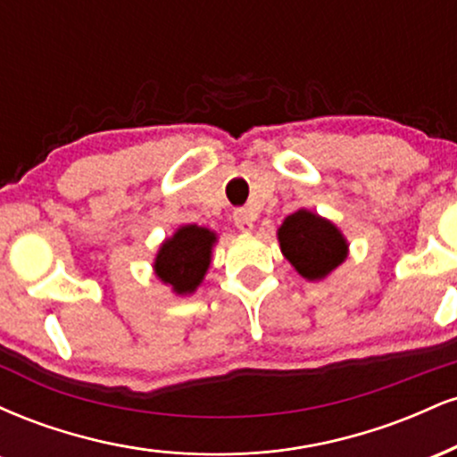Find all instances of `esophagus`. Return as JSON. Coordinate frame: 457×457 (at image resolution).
<instances>
[{"label":"esophagus","instance_id":"34e87169","mask_svg":"<svg viewBox=\"0 0 457 457\" xmlns=\"http://www.w3.org/2000/svg\"><path fill=\"white\" fill-rule=\"evenodd\" d=\"M253 214H251L246 208H238V211L234 212V225L238 229H243V232H251L253 229Z\"/></svg>","mask_w":457,"mask_h":457}]
</instances>
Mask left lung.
<instances>
[{"instance_id":"left-lung-1","label":"left lung","mask_w":457,"mask_h":457,"mask_svg":"<svg viewBox=\"0 0 457 457\" xmlns=\"http://www.w3.org/2000/svg\"><path fill=\"white\" fill-rule=\"evenodd\" d=\"M281 253L301 277L320 281L348 258V243L337 225L301 208L277 229Z\"/></svg>"}]
</instances>
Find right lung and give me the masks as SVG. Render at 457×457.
<instances>
[{
    "label": "right lung",
    "mask_w": 457,
    "mask_h": 457,
    "mask_svg": "<svg viewBox=\"0 0 457 457\" xmlns=\"http://www.w3.org/2000/svg\"><path fill=\"white\" fill-rule=\"evenodd\" d=\"M214 243H217V234L208 228L180 225L156 253V277L171 286L176 295H193L211 266Z\"/></svg>",
    "instance_id": "obj_1"
}]
</instances>
